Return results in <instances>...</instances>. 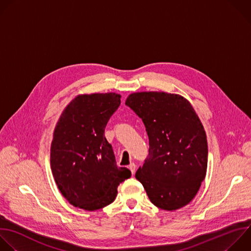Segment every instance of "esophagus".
<instances>
[{"mask_svg":"<svg viewBox=\"0 0 251 251\" xmlns=\"http://www.w3.org/2000/svg\"><path fill=\"white\" fill-rule=\"evenodd\" d=\"M128 169L131 171L132 175H134L135 172H136V164H135L134 162H131V163L128 165Z\"/></svg>","mask_w":251,"mask_h":251,"instance_id":"1","label":"esophagus"}]
</instances>
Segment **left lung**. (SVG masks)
<instances>
[{
  "instance_id": "obj_1",
  "label": "left lung",
  "mask_w": 251,
  "mask_h": 251,
  "mask_svg": "<svg viewBox=\"0 0 251 251\" xmlns=\"http://www.w3.org/2000/svg\"><path fill=\"white\" fill-rule=\"evenodd\" d=\"M128 105L144 122L149 155L136 173L151 202L176 211L196 196L205 179L208 144L204 127L190 102L163 92L133 93Z\"/></svg>"
}]
</instances>
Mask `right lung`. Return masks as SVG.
Listing matches in <instances>:
<instances>
[{
  "label": "right lung",
  "mask_w": 251,
  "mask_h": 251,
  "mask_svg": "<svg viewBox=\"0 0 251 251\" xmlns=\"http://www.w3.org/2000/svg\"><path fill=\"white\" fill-rule=\"evenodd\" d=\"M115 93L76 96L53 133L50 164L62 195L75 207L95 211L111 204L131 172L118 168L104 129L120 105Z\"/></svg>",
  "instance_id": "right-lung-1"
}]
</instances>
